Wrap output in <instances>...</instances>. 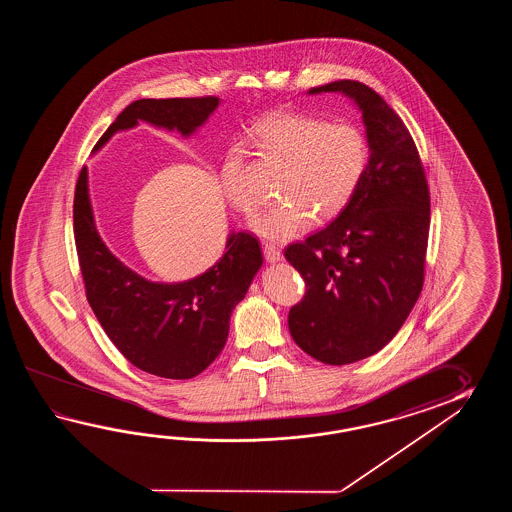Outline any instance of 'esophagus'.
Returning <instances> with one entry per match:
<instances>
[{
	"mask_svg": "<svg viewBox=\"0 0 512 512\" xmlns=\"http://www.w3.org/2000/svg\"><path fill=\"white\" fill-rule=\"evenodd\" d=\"M263 256H265V260L269 261V263H276V261L282 260V252H280L276 245H271V243L263 245Z\"/></svg>",
	"mask_w": 512,
	"mask_h": 512,
	"instance_id": "obj_1",
	"label": "esophagus"
}]
</instances>
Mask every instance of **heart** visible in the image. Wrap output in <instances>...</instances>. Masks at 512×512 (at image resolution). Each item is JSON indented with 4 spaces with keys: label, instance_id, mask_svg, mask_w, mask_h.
Returning a JSON list of instances; mask_svg holds the SVG:
<instances>
[{
    "label": "heart",
    "instance_id": "heart-1",
    "mask_svg": "<svg viewBox=\"0 0 512 512\" xmlns=\"http://www.w3.org/2000/svg\"><path fill=\"white\" fill-rule=\"evenodd\" d=\"M261 141L287 163L280 203L251 219V230L263 240L289 241L320 219L337 218L359 188L370 159L368 137L360 126L327 122L298 113H274L256 124ZM221 188L232 208L249 214L254 196L243 181L238 148L221 164Z\"/></svg>",
    "mask_w": 512,
    "mask_h": 512
}]
</instances>
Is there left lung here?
Here are the masks:
<instances>
[{
	"label": "left lung",
	"mask_w": 512,
	"mask_h": 512,
	"mask_svg": "<svg viewBox=\"0 0 512 512\" xmlns=\"http://www.w3.org/2000/svg\"><path fill=\"white\" fill-rule=\"evenodd\" d=\"M320 93H342L357 106L370 159L337 219L285 249L307 287L304 300L289 311V331L313 359L342 366L381 351L417 302L430 196L414 139L381 95L355 80L307 91Z\"/></svg>",
	"instance_id": "left-lung-1"
}]
</instances>
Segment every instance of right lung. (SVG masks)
Segmentation results:
<instances>
[{
    "instance_id": "obj_1",
    "label": "right lung",
    "mask_w": 512,
    "mask_h": 512,
    "mask_svg": "<svg viewBox=\"0 0 512 512\" xmlns=\"http://www.w3.org/2000/svg\"><path fill=\"white\" fill-rule=\"evenodd\" d=\"M219 104L218 97L135 100L100 137L93 153L139 122L188 139ZM73 218L87 302L120 353L139 370L164 379H192L207 370L225 348L234 307L263 265L256 238L230 230L223 256L207 271L185 282H152L124 265L100 238L86 166L78 177Z\"/></svg>"
}]
</instances>
